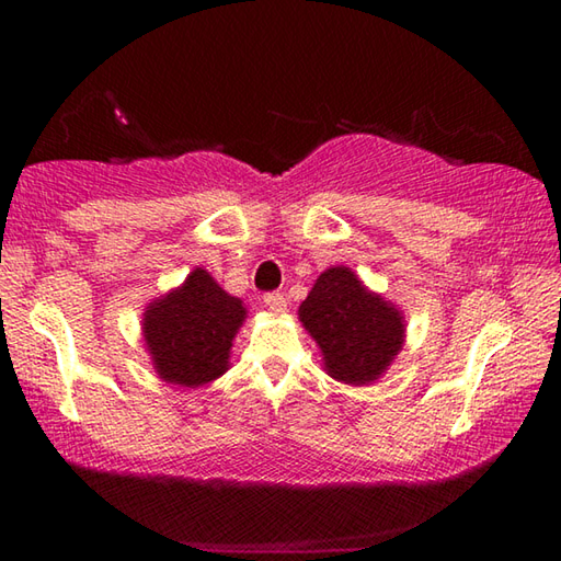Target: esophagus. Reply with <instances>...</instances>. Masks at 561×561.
I'll use <instances>...</instances> for the list:
<instances>
[{
  "instance_id": "obj_1",
  "label": "esophagus",
  "mask_w": 561,
  "mask_h": 561,
  "mask_svg": "<svg viewBox=\"0 0 561 561\" xmlns=\"http://www.w3.org/2000/svg\"><path fill=\"white\" fill-rule=\"evenodd\" d=\"M264 307L267 309H272V311H284L287 309V297H284L282 291H270V294H264Z\"/></svg>"
}]
</instances>
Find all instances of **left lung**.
<instances>
[{"label": "left lung", "mask_w": 561, "mask_h": 561, "mask_svg": "<svg viewBox=\"0 0 561 561\" xmlns=\"http://www.w3.org/2000/svg\"><path fill=\"white\" fill-rule=\"evenodd\" d=\"M301 324L324 354L329 376L371 383L403 344V317L368 291L348 267H331L299 307Z\"/></svg>", "instance_id": "left-lung-1"}]
</instances>
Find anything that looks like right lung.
I'll return each instance as SVG.
<instances>
[{"instance_id":"right-lung-1","label":"right lung","mask_w":561,"mask_h":561,"mask_svg":"<svg viewBox=\"0 0 561 561\" xmlns=\"http://www.w3.org/2000/svg\"><path fill=\"white\" fill-rule=\"evenodd\" d=\"M244 307L197 267L185 284L146 311L144 334L158 374L168 383L203 386L227 371Z\"/></svg>"}]
</instances>
